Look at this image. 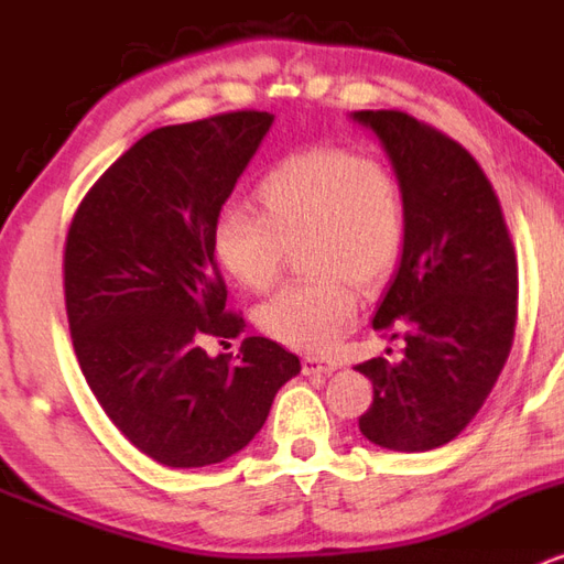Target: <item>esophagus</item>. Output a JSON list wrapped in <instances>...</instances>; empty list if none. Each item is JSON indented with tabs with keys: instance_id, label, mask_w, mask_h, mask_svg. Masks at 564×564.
I'll list each match as a JSON object with an SVG mask.
<instances>
[{
	"instance_id": "esophagus-1",
	"label": "esophagus",
	"mask_w": 564,
	"mask_h": 564,
	"mask_svg": "<svg viewBox=\"0 0 564 564\" xmlns=\"http://www.w3.org/2000/svg\"><path fill=\"white\" fill-rule=\"evenodd\" d=\"M339 368V364L332 358H315V355H307V358L302 360V371L307 373V377H326V373H332Z\"/></svg>"
}]
</instances>
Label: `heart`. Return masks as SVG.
<instances>
[{
	"mask_svg": "<svg viewBox=\"0 0 564 564\" xmlns=\"http://www.w3.org/2000/svg\"><path fill=\"white\" fill-rule=\"evenodd\" d=\"M260 215L225 209L217 217L215 257L249 291L270 289L302 246L315 278L281 289L254 310L264 336L302 352H326L358 313V286L392 273L405 241V200L387 164L339 145L291 153L254 191Z\"/></svg>",
	"mask_w": 564,
	"mask_h": 564,
	"instance_id": "obj_1",
	"label": "heart"
}]
</instances>
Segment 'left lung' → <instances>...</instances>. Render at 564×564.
<instances>
[{"label": "left lung", "instance_id": "8db88e82", "mask_svg": "<svg viewBox=\"0 0 564 564\" xmlns=\"http://www.w3.org/2000/svg\"><path fill=\"white\" fill-rule=\"evenodd\" d=\"M377 134L405 200V241L373 332L398 360L355 366L373 384L360 432L373 445L422 453L477 416L509 358L517 323V257L501 206L458 142L400 111H355Z\"/></svg>", "mask_w": 564, "mask_h": 564}]
</instances>
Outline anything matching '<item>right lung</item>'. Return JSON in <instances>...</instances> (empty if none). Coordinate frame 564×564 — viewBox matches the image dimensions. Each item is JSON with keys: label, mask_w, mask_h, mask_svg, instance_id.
I'll return each instance as SVG.
<instances>
[{"label": "right lung", "mask_w": 564, "mask_h": 564, "mask_svg": "<svg viewBox=\"0 0 564 564\" xmlns=\"http://www.w3.org/2000/svg\"><path fill=\"white\" fill-rule=\"evenodd\" d=\"M273 113L161 127L93 185L66 238V313L89 390L134 448L174 469L219 464L262 430L300 358L264 336L241 352L215 257V225Z\"/></svg>", "instance_id": "obj_1"}]
</instances>
